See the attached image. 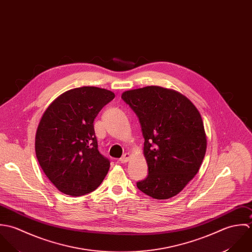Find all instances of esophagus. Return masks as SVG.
I'll return each mask as SVG.
<instances>
[{"instance_id":"obj_1","label":"esophagus","mask_w":252,"mask_h":252,"mask_svg":"<svg viewBox=\"0 0 252 252\" xmlns=\"http://www.w3.org/2000/svg\"><path fill=\"white\" fill-rule=\"evenodd\" d=\"M130 157H131V155L129 154V153H126V154H124L123 155V157L120 158V161L122 162V163H125V162H127L128 160H129V158H130Z\"/></svg>"}]
</instances>
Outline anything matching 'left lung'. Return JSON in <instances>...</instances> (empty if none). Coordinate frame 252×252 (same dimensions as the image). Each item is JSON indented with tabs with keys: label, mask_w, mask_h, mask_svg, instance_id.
<instances>
[{
	"label": "left lung",
	"mask_w": 252,
	"mask_h": 252,
	"mask_svg": "<svg viewBox=\"0 0 252 252\" xmlns=\"http://www.w3.org/2000/svg\"><path fill=\"white\" fill-rule=\"evenodd\" d=\"M122 98L139 118L149 174L137 188L156 200L179 194L198 173L206 152L201 114L182 94L158 86L130 90Z\"/></svg>",
	"instance_id": "obj_1"
}]
</instances>
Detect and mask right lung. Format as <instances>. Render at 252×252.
Returning <instances> with one entry per match:
<instances>
[{"instance_id": "obj_1", "label": "right lung", "mask_w": 252, "mask_h": 252, "mask_svg": "<svg viewBox=\"0 0 252 252\" xmlns=\"http://www.w3.org/2000/svg\"><path fill=\"white\" fill-rule=\"evenodd\" d=\"M111 91L82 87L67 91L44 112L35 137L38 161L63 194L87 195L100 185L110 161L98 151L94 121L114 99Z\"/></svg>"}]
</instances>
